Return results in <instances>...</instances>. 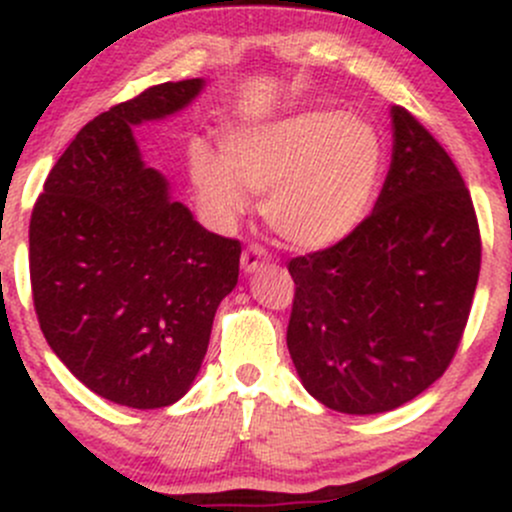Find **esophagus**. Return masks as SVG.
I'll return each instance as SVG.
<instances>
[{
	"label": "esophagus",
	"instance_id": "esophagus-1",
	"mask_svg": "<svg viewBox=\"0 0 512 512\" xmlns=\"http://www.w3.org/2000/svg\"><path fill=\"white\" fill-rule=\"evenodd\" d=\"M266 261H268L266 249H261V246H249V249L241 254V271L256 273L258 268H261Z\"/></svg>",
	"mask_w": 512,
	"mask_h": 512
}]
</instances>
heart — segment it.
<instances>
[{
  "instance_id": "heart-1",
  "label": "heart",
  "mask_w": 512,
  "mask_h": 512,
  "mask_svg": "<svg viewBox=\"0 0 512 512\" xmlns=\"http://www.w3.org/2000/svg\"><path fill=\"white\" fill-rule=\"evenodd\" d=\"M222 156L190 148V180L202 210L229 227L263 192L268 227L293 249L339 244L364 222L383 173L376 129L339 109H302L263 124L234 126L219 139Z\"/></svg>"
}]
</instances>
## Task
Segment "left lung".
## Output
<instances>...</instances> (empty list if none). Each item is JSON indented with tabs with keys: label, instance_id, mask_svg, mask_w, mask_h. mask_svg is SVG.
<instances>
[{
	"label": "left lung",
	"instance_id": "left-lung-1",
	"mask_svg": "<svg viewBox=\"0 0 512 512\" xmlns=\"http://www.w3.org/2000/svg\"><path fill=\"white\" fill-rule=\"evenodd\" d=\"M393 156L373 212L339 244L290 261L288 351L329 410L378 415L447 371L481 268V236L449 153L390 107Z\"/></svg>",
	"mask_w": 512,
	"mask_h": 512
}]
</instances>
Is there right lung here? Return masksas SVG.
<instances>
[{"label":"right lung","instance_id":"right-lung-1","mask_svg":"<svg viewBox=\"0 0 512 512\" xmlns=\"http://www.w3.org/2000/svg\"><path fill=\"white\" fill-rule=\"evenodd\" d=\"M202 90V78L163 82L82 126L31 214L43 337L92 393L126 408H166L188 393L214 312L239 280V241L170 200L166 175L146 166L134 136Z\"/></svg>","mask_w":512,"mask_h":512}]
</instances>
